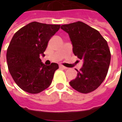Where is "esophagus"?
<instances>
[{
	"instance_id": "1",
	"label": "esophagus",
	"mask_w": 122,
	"mask_h": 122,
	"mask_svg": "<svg viewBox=\"0 0 122 122\" xmlns=\"http://www.w3.org/2000/svg\"><path fill=\"white\" fill-rule=\"evenodd\" d=\"M59 67H60V68H61L65 69V70H66V69H67L66 67L64 66H63V65H60V66H59Z\"/></svg>"
}]
</instances>
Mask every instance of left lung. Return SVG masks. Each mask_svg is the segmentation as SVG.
Listing matches in <instances>:
<instances>
[{"instance_id":"left-lung-1","label":"left lung","mask_w":122,"mask_h":122,"mask_svg":"<svg viewBox=\"0 0 122 122\" xmlns=\"http://www.w3.org/2000/svg\"><path fill=\"white\" fill-rule=\"evenodd\" d=\"M68 33L73 52L83 60L77 76L70 84L79 92L87 94L97 89L106 78L111 61L107 41L97 30L81 21L61 25Z\"/></svg>"}]
</instances>
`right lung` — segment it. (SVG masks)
<instances>
[{"mask_svg": "<svg viewBox=\"0 0 122 122\" xmlns=\"http://www.w3.org/2000/svg\"><path fill=\"white\" fill-rule=\"evenodd\" d=\"M60 25L33 21L15 33L7 50L9 71L15 83L30 94H38L51 84L57 63L45 65L40 56L48 42L60 28Z\"/></svg>", "mask_w": 122, "mask_h": 122, "instance_id": "obj_1", "label": "right lung"}]
</instances>
